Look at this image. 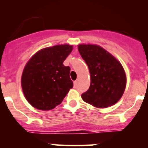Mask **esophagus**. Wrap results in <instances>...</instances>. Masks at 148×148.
<instances>
[{
    "mask_svg": "<svg viewBox=\"0 0 148 148\" xmlns=\"http://www.w3.org/2000/svg\"><path fill=\"white\" fill-rule=\"evenodd\" d=\"M76 86H77V81H74V87H76Z\"/></svg>",
    "mask_w": 148,
    "mask_h": 148,
    "instance_id": "34e87169",
    "label": "esophagus"
}]
</instances>
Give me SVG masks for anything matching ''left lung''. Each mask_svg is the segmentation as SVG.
Returning <instances> with one entry per match:
<instances>
[{
    "mask_svg": "<svg viewBox=\"0 0 148 148\" xmlns=\"http://www.w3.org/2000/svg\"><path fill=\"white\" fill-rule=\"evenodd\" d=\"M78 49L90 74V86L81 95L83 100L99 108L118 102L125 92L127 83L121 63L98 45H79Z\"/></svg>",
    "mask_w": 148,
    "mask_h": 148,
    "instance_id": "left-lung-1",
    "label": "left lung"
}]
</instances>
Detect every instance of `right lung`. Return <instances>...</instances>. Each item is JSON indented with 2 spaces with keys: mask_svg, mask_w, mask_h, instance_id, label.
<instances>
[{
  "mask_svg": "<svg viewBox=\"0 0 148 148\" xmlns=\"http://www.w3.org/2000/svg\"><path fill=\"white\" fill-rule=\"evenodd\" d=\"M72 49L69 45L45 48L25 64L21 87L25 99L33 107L42 111L53 109L62 102L73 87L70 67L63 64Z\"/></svg>",
  "mask_w": 148,
  "mask_h": 148,
  "instance_id": "obj_1",
  "label": "right lung"
}]
</instances>
